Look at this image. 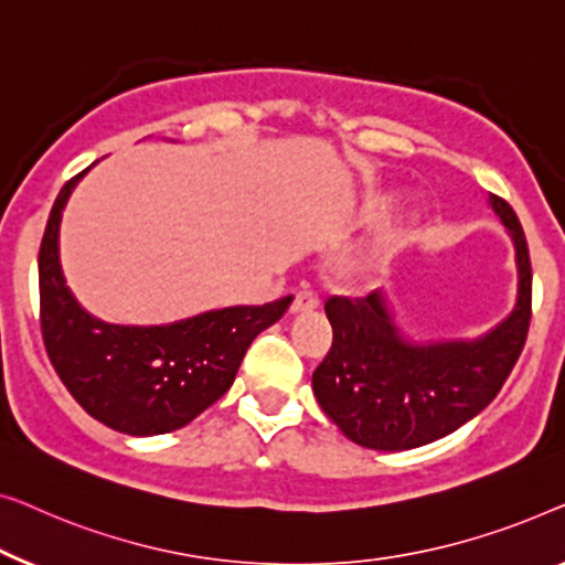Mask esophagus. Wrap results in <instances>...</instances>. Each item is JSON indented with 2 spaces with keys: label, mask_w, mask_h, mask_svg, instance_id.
<instances>
[{
  "label": "esophagus",
  "mask_w": 565,
  "mask_h": 565,
  "mask_svg": "<svg viewBox=\"0 0 565 565\" xmlns=\"http://www.w3.org/2000/svg\"><path fill=\"white\" fill-rule=\"evenodd\" d=\"M320 307V297L315 291H299L291 299V312H307V309Z\"/></svg>",
  "instance_id": "34e87169"
}]
</instances>
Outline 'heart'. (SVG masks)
Here are the masks:
<instances>
[{
  "label": "heart",
  "instance_id": "heart-1",
  "mask_svg": "<svg viewBox=\"0 0 565 565\" xmlns=\"http://www.w3.org/2000/svg\"><path fill=\"white\" fill-rule=\"evenodd\" d=\"M394 202H396V194H381L379 200L369 206V214H371V217H381V214H386L388 210H392ZM419 222H425V212H417L415 217L409 220V227L404 230V233L396 235L394 241H404V237H409L412 233H415V227L419 225Z\"/></svg>",
  "mask_w": 565,
  "mask_h": 565
}]
</instances>
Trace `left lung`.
I'll use <instances>...</instances> for the list:
<instances>
[{
    "instance_id": "8db88e82",
    "label": "left lung",
    "mask_w": 565,
    "mask_h": 565,
    "mask_svg": "<svg viewBox=\"0 0 565 565\" xmlns=\"http://www.w3.org/2000/svg\"><path fill=\"white\" fill-rule=\"evenodd\" d=\"M489 206L512 237L518 299L483 335L409 340L394 322L384 291L324 301L332 348L312 373V388L348 440L371 450H409L440 440L479 415L510 376L530 328V253L512 206L494 194Z\"/></svg>"
}]
</instances>
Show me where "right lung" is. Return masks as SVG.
<instances>
[{
  "instance_id": "obj_1",
  "label": "right lung",
  "mask_w": 565,
  "mask_h": 565,
  "mask_svg": "<svg viewBox=\"0 0 565 565\" xmlns=\"http://www.w3.org/2000/svg\"><path fill=\"white\" fill-rule=\"evenodd\" d=\"M86 171L55 196L38 256L47 359L102 425L138 438L179 430L233 386L248 345L281 320L291 297L210 309L169 324H113L89 315L66 286L58 248L63 210Z\"/></svg>"
}]
</instances>
